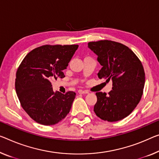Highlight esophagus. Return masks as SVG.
Wrapping results in <instances>:
<instances>
[{
	"mask_svg": "<svg viewBox=\"0 0 159 159\" xmlns=\"http://www.w3.org/2000/svg\"><path fill=\"white\" fill-rule=\"evenodd\" d=\"M78 93L79 94H88L89 92L86 91V90H79V91H78Z\"/></svg>",
	"mask_w": 159,
	"mask_h": 159,
	"instance_id": "obj_1",
	"label": "esophagus"
}]
</instances>
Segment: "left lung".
<instances>
[{
	"label": "left lung",
	"mask_w": 159,
	"mask_h": 159,
	"mask_svg": "<svg viewBox=\"0 0 159 159\" xmlns=\"http://www.w3.org/2000/svg\"><path fill=\"white\" fill-rule=\"evenodd\" d=\"M88 48L102 66L98 77L112 81V90L108 94L96 93L95 114L104 121L121 120L133 111L143 94L145 72L141 62L127 46L114 41L89 42Z\"/></svg>",
	"instance_id": "obj_1"
}]
</instances>
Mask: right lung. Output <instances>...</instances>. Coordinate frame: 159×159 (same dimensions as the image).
<instances>
[{
    "instance_id": "obj_1",
    "label": "right lung",
    "mask_w": 159,
    "mask_h": 159,
    "mask_svg": "<svg viewBox=\"0 0 159 159\" xmlns=\"http://www.w3.org/2000/svg\"><path fill=\"white\" fill-rule=\"evenodd\" d=\"M77 45H45L34 49L22 61L16 72V90L24 110L34 121L53 125L67 115L75 92H54L51 80L65 77L63 70Z\"/></svg>"
}]
</instances>
